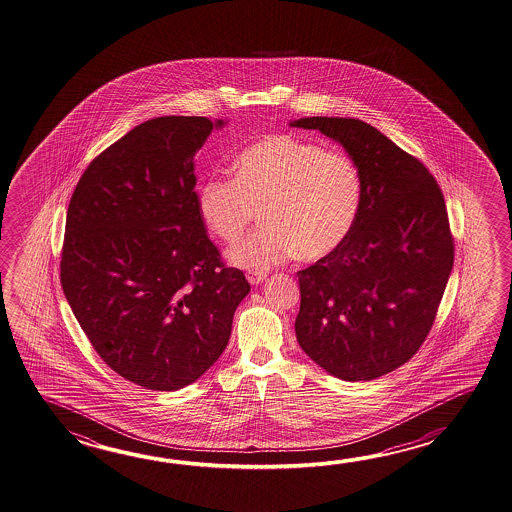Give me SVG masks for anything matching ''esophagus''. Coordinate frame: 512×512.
<instances>
[{
    "label": "esophagus",
    "mask_w": 512,
    "mask_h": 512,
    "mask_svg": "<svg viewBox=\"0 0 512 512\" xmlns=\"http://www.w3.org/2000/svg\"><path fill=\"white\" fill-rule=\"evenodd\" d=\"M265 272H258V271H249L247 272V280L252 283V285H258V283L263 282L265 280Z\"/></svg>",
    "instance_id": "esophagus-1"
}]
</instances>
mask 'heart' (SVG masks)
I'll return each instance as SVG.
<instances>
[{"label":"heart","mask_w":512,"mask_h":512,"mask_svg":"<svg viewBox=\"0 0 512 512\" xmlns=\"http://www.w3.org/2000/svg\"><path fill=\"white\" fill-rule=\"evenodd\" d=\"M360 199L362 177L348 153L291 133L254 142L234 159V177L210 175L197 188L199 216L223 243L240 240L261 210L265 225L229 251V260L249 271L337 251Z\"/></svg>","instance_id":"1"}]
</instances>
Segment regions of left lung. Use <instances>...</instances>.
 I'll return each mask as SVG.
<instances>
[{"mask_svg":"<svg viewBox=\"0 0 512 512\" xmlns=\"http://www.w3.org/2000/svg\"><path fill=\"white\" fill-rule=\"evenodd\" d=\"M291 126L340 142L362 177L348 240L296 272V338L327 373L371 381L412 359L434 326L454 265L445 197L425 164L368 122L307 117Z\"/></svg>","mask_w":512,"mask_h":512,"instance_id":"left-lung-1","label":"left lung"}]
</instances>
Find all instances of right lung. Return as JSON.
Returning <instances> with one entry per match:
<instances>
[{
	"label": "right lung",
	"mask_w": 512,
	"mask_h": 512,
	"mask_svg": "<svg viewBox=\"0 0 512 512\" xmlns=\"http://www.w3.org/2000/svg\"><path fill=\"white\" fill-rule=\"evenodd\" d=\"M223 120L157 117L97 155L69 201L60 282L91 346L146 390L196 382L251 291L197 208L194 155Z\"/></svg>",
	"instance_id": "add662e5"
}]
</instances>
